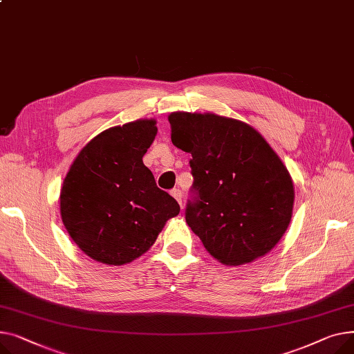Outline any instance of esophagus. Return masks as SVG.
I'll use <instances>...</instances> for the list:
<instances>
[{"label": "esophagus", "mask_w": 354, "mask_h": 354, "mask_svg": "<svg viewBox=\"0 0 354 354\" xmlns=\"http://www.w3.org/2000/svg\"><path fill=\"white\" fill-rule=\"evenodd\" d=\"M171 196L178 201V204L183 207V201H181V198H183V193H181V190H178V189H174V190H171Z\"/></svg>", "instance_id": "esophagus-1"}]
</instances>
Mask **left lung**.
I'll use <instances>...</instances> for the list:
<instances>
[{
	"instance_id": "8db88e82",
	"label": "left lung",
	"mask_w": 354,
	"mask_h": 354,
	"mask_svg": "<svg viewBox=\"0 0 354 354\" xmlns=\"http://www.w3.org/2000/svg\"><path fill=\"white\" fill-rule=\"evenodd\" d=\"M169 121L173 144L192 154L185 221L205 250L227 266L266 256L293 214L295 187L280 157L234 118L177 111Z\"/></svg>"
}]
</instances>
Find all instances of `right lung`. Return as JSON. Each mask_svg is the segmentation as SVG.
Here are the masks:
<instances>
[{"label": "right lung", "instance_id": "right-lung-1", "mask_svg": "<svg viewBox=\"0 0 354 354\" xmlns=\"http://www.w3.org/2000/svg\"><path fill=\"white\" fill-rule=\"evenodd\" d=\"M156 134V120L100 133L78 153L62 183V223L95 261L122 266L136 260L180 213L178 203L158 189L142 162Z\"/></svg>", "mask_w": 354, "mask_h": 354}]
</instances>
